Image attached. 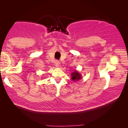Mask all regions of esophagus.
<instances>
[{
	"label": "esophagus",
	"mask_w": 128,
	"mask_h": 128,
	"mask_svg": "<svg viewBox=\"0 0 128 128\" xmlns=\"http://www.w3.org/2000/svg\"><path fill=\"white\" fill-rule=\"evenodd\" d=\"M54 64H55V66L59 67V64H60V62H59V61H58V60H56L54 62Z\"/></svg>",
	"instance_id": "34e87169"
}]
</instances>
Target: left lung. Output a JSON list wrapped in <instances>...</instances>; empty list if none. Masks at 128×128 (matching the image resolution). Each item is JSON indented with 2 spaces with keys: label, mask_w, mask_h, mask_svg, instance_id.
Here are the masks:
<instances>
[{
  "label": "left lung",
  "mask_w": 128,
  "mask_h": 128,
  "mask_svg": "<svg viewBox=\"0 0 128 128\" xmlns=\"http://www.w3.org/2000/svg\"><path fill=\"white\" fill-rule=\"evenodd\" d=\"M82 78V76L77 70H75L74 72H72L71 74V79L74 82Z\"/></svg>",
  "instance_id": "left-lung-1"
}]
</instances>
